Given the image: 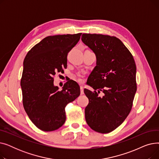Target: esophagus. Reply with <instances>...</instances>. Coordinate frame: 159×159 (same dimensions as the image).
Here are the masks:
<instances>
[{
    "label": "esophagus",
    "mask_w": 159,
    "mask_h": 159,
    "mask_svg": "<svg viewBox=\"0 0 159 159\" xmlns=\"http://www.w3.org/2000/svg\"><path fill=\"white\" fill-rule=\"evenodd\" d=\"M80 94L83 95L84 94V88H83L82 86H80Z\"/></svg>",
    "instance_id": "1"
}]
</instances>
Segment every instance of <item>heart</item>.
<instances>
[{"mask_svg": "<svg viewBox=\"0 0 159 159\" xmlns=\"http://www.w3.org/2000/svg\"><path fill=\"white\" fill-rule=\"evenodd\" d=\"M77 80H79V81H80V80H80V79H77Z\"/></svg>", "mask_w": 159, "mask_h": 159, "instance_id": "1", "label": "heart"}]
</instances>
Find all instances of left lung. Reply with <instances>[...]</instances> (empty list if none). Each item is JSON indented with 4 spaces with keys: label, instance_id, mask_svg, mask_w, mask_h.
<instances>
[{
    "label": "left lung",
    "instance_id": "1",
    "mask_svg": "<svg viewBox=\"0 0 159 159\" xmlns=\"http://www.w3.org/2000/svg\"><path fill=\"white\" fill-rule=\"evenodd\" d=\"M81 40L96 57L89 75L94 92L84 89L89 99L85 119L94 131L110 133L126 119L137 91L136 65L131 53L118 38L101 34H82ZM102 91V96L98 94Z\"/></svg>",
    "mask_w": 159,
    "mask_h": 159
}]
</instances>
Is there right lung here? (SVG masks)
<instances>
[{
    "label": "right lung",
    "instance_id": "1",
    "mask_svg": "<svg viewBox=\"0 0 159 159\" xmlns=\"http://www.w3.org/2000/svg\"><path fill=\"white\" fill-rule=\"evenodd\" d=\"M81 34L47 37L24 58L20 80L23 106L31 122L41 130L61 128L66 121V106L80 95L76 82L70 80L59 90L54 85L53 76L67 67V55Z\"/></svg>",
    "mask_w": 159,
    "mask_h": 159
}]
</instances>
